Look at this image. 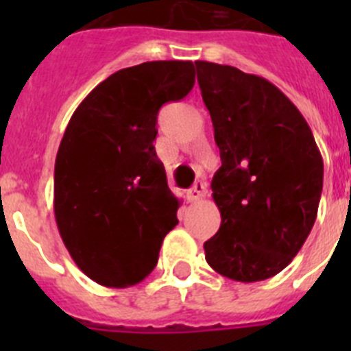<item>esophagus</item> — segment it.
<instances>
[{
	"instance_id": "obj_1",
	"label": "esophagus",
	"mask_w": 351,
	"mask_h": 351,
	"mask_svg": "<svg viewBox=\"0 0 351 351\" xmlns=\"http://www.w3.org/2000/svg\"><path fill=\"white\" fill-rule=\"evenodd\" d=\"M206 193H207L206 182L197 181L195 182L193 188H191V190L186 193V198H188V202H197V200H200V198L206 197Z\"/></svg>"
}]
</instances>
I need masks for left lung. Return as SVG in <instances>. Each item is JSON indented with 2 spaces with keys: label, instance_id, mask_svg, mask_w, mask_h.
<instances>
[{
  "label": "left lung",
  "instance_id": "obj_1",
  "mask_svg": "<svg viewBox=\"0 0 351 351\" xmlns=\"http://www.w3.org/2000/svg\"><path fill=\"white\" fill-rule=\"evenodd\" d=\"M221 167L210 188L221 214L206 260L241 283L283 271L315 225L324 160L299 108L258 75L195 61Z\"/></svg>",
  "mask_w": 351,
  "mask_h": 351
}]
</instances>
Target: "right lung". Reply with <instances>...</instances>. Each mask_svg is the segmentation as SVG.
Instances as JSON below:
<instances>
[{
    "label": "right lung",
    "instance_id": "add662e5",
    "mask_svg": "<svg viewBox=\"0 0 351 351\" xmlns=\"http://www.w3.org/2000/svg\"><path fill=\"white\" fill-rule=\"evenodd\" d=\"M195 84L191 61L123 68L82 100L61 138L54 214L68 253L98 285L125 288L151 274L181 202L154 151L161 105Z\"/></svg>",
    "mask_w": 351,
    "mask_h": 351
}]
</instances>
